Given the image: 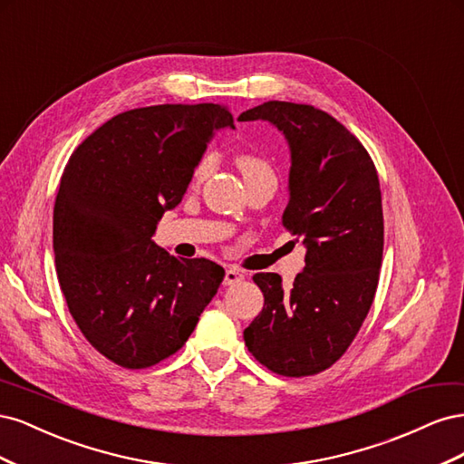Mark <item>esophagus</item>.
Wrapping results in <instances>:
<instances>
[{
	"label": "esophagus",
	"mask_w": 464,
	"mask_h": 464,
	"mask_svg": "<svg viewBox=\"0 0 464 464\" xmlns=\"http://www.w3.org/2000/svg\"><path fill=\"white\" fill-rule=\"evenodd\" d=\"M240 280H244V273L242 271H237L236 266H228L227 269V273H224V286H232V285H237L240 283Z\"/></svg>",
	"instance_id": "obj_1"
}]
</instances>
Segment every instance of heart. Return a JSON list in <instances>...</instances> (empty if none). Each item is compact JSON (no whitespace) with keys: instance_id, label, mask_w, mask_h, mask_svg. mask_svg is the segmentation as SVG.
<instances>
[{"instance_id":"obj_1","label":"heart","mask_w":464,"mask_h":464,"mask_svg":"<svg viewBox=\"0 0 464 464\" xmlns=\"http://www.w3.org/2000/svg\"><path fill=\"white\" fill-rule=\"evenodd\" d=\"M237 166H240V170L244 174V178H251L256 174H263V172H273L271 166L266 160H263L261 157H256V154H240L237 157ZM213 166H215V157L213 154H205V157L195 164L193 168V176H191V181L195 186L203 184V181L208 178V174L213 172Z\"/></svg>"}]
</instances>
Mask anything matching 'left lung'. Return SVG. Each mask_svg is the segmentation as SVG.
I'll list each match as a JSON object with an SVG mask.
<instances>
[{
	"mask_svg": "<svg viewBox=\"0 0 464 464\" xmlns=\"http://www.w3.org/2000/svg\"><path fill=\"white\" fill-rule=\"evenodd\" d=\"M237 120H266L285 133L292 166L283 227L307 247L290 290L276 273L254 275L265 305L244 341L273 373L315 375L346 353L373 304L383 259L375 164L341 121L310 104L269 101Z\"/></svg>",
	"mask_w": 464,
	"mask_h": 464,
	"instance_id": "left-lung-1",
	"label": "left lung"
}]
</instances>
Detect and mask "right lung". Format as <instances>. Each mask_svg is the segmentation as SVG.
<instances>
[{"mask_svg": "<svg viewBox=\"0 0 464 464\" xmlns=\"http://www.w3.org/2000/svg\"><path fill=\"white\" fill-rule=\"evenodd\" d=\"M222 104L121 111L82 141L53 205L55 271L69 314L110 362L143 370L176 354L213 300L220 265L174 257L152 240L189 186Z\"/></svg>", "mask_w": 464, "mask_h": 464, "instance_id": "right-lung-1", "label": "right lung"}]
</instances>
